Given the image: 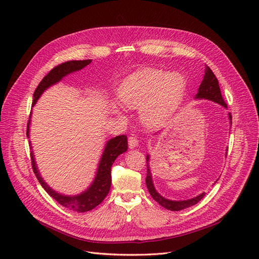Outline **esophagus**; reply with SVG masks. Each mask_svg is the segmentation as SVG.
I'll use <instances>...</instances> for the list:
<instances>
[{
    "mask_svg": "<svg viewBox=\"0 0 259 259\" xmlns=\"http://www.w3.org/2000/svg\"><path fill=\"white\" fill-rule=\"evenodd\" d=\"M139 140L137 139V138H133V137H131V138H129V140H128V145H129V148L130 149H133V148H137L138 146H139Z\"/></svg>",
    "mask_w": 259,
    "mask_h": 259,
    "instance_id": "esophagus-1",
    "label": "esophagus"
}]
</instances>
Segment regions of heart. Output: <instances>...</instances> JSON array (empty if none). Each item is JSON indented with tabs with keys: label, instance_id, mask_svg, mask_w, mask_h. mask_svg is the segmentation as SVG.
I'll return each instance as SVG.
<instances>
[{
	"label": "heart",
	"instance_id": "heart-1",
	"mask_svg": "<svg viewBox=\"0 0 259 259\" xmlns=\"http://www.w3.org/2000/svg\"><path fill=\"white\" fill-rule=\"evenodd\" d=\"M186 87L180 72H167L143 68L122 79L117 89L118 100L129 109H141L142 118L148 124L164 120L181 102ZM113 112L120 116L121 111L111 104Z\"/></svg>",
	"mask_w": 259,
	"mask_h": 259
}]
</instances>
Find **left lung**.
Masks as SVG:
<instances>
[{"mask_svg":"<svg viewBox=\"0 0 259 259\" xmlns=\"http://www.w3.org/2000/svg\"><path fill=\"white\" fill-rule=\"evenodd\" d=\"M195 100H207L214 102L216 104H219L225 108H227V104L224 102L220 85H219V80H217L216 76L212 72V70L208 66L205 67V75H203L201 84L199 85L198 92L195 94ZM229 119H230V125H232V116L229 113ZM159 133V132H157ZM157 133H154L156 135ZM227 154V153H226ZM147 159V178H146V185L149 190V193L153 197L154 200H156L161 207H164L168 210L171 211H181L184 209H187L191 206H194L195 203H197L203 196H205V192L200 193L199 195L190 198V199H185V200H172L164 197L160 195L154 187L153 180H152V173L150 170V155L147 154L146 156ZM217 182V181H216Z\"/></svg>","mask_w":259,"mask_h":259,"instance_id":"left-lung-1","label":"left lung"}]
</instances>
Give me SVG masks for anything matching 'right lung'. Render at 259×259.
<instances>
[{"instance_id": "obj_1", "label": "right lung", "mask_w": 259, "mask_h": 259, "mask_svg": "<svg viewBox=\"0 0 259 259\" xmlns=\"http://www.w3.org/2000/svg\"><path fill=\"white\" fill-rule=\"evenodd\" d=\"M91 62H92L91 60L69 61L57 66L56 68H53V69L42 80H40V83L36 87L33 93L32 107H34L38 99L42 97V94L48 88L60 83L65 76L69 75L70 73L81 70L84 67L89 65ZM30 124H31V114L28 120V124H27V138L28 139H30L29 138ZM29 144L31 148L30 156H31L33 172L40 186H42L45 189V191L52 198L56 199L60 205L67 208L68 210L79 212V213L87 212L94 209L105 199L111 187V167L113 165V162L118 155L126 152L128 149V142H127L126 135H118V137H115L113 139L107 141L104 147V151L102 153L101 159L99 161L97 172H95V176L90 186L87 189H85L83 192H80L78 194L66 195L56 191V190H53L42 178V175H40L38 168L36 166V161L34 158L30 141H29Z\"/></svg>"}]
</instances>
